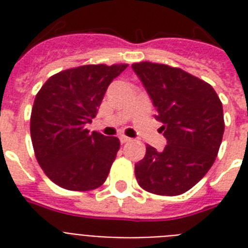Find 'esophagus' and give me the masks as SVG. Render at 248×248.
<instances>
[{"label":"esophagus","instance_id":"1","mask_svg":"<svg viewBox=\"0 0 248 248\" xmlns=\"http://www.w3.org/2000/svg\"><path fill=\"white\" fill-rule=\"evenodd\" d=\"M120 140H121V143H122V144L128 143V141H131V139H130V138H127V136H124V135H121L120 136Z\"/></svg>","mask_w":248,"mask_h":248}]
</instances>
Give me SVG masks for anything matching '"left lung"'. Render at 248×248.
I'll list each match as a JSON object with an SVG mask.
<instances>
[{"label": "left lung", "instance_id": "left-lung-1", "mask_svg": "<svg viewBox=\"0 0 248 248\" xmlns=\"http://www.w3.org/2000/svg\"><path fill=\"white\" fill-rule=\"evenodd\" d=\"M132 69L157 108L167 139L162 152L147 144L145 157L135 165L136 180L153 194H183L215 162L225 126L223 104L210 83L180 68L140 62Z\"/></svg>", "mask_w": 248, "mask_h": 248}]
</instances>
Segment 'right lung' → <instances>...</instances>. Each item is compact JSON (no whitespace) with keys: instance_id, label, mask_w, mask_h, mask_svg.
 <instances>
[{"instance_id":"1","label":"right lung","mask_w":248,"mask_h":248,"mask_svg":"<svg viewBox=\"0 0 248 248\" xmlns=\"http://www.w3.org/2000/svg\"><path fill=\"white\" fill-rule=\"evenodd\" d=\"M128 64H87L51 76L37 93L31 114V138L37 162L62 188H99L120 149V139L90 131L109 83Z\"/></svg>"}]
</instances>
